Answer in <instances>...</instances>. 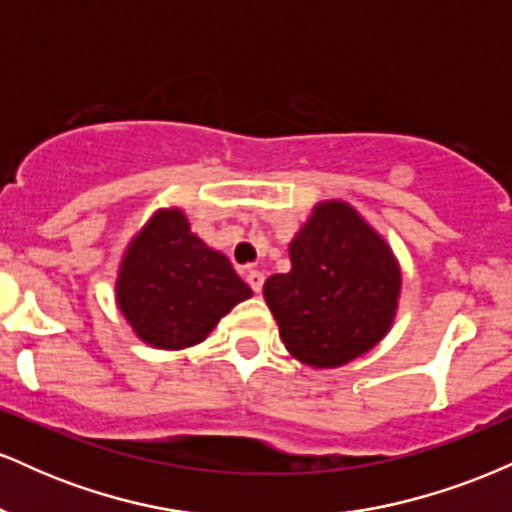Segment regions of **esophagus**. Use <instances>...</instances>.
I'll use <instances>...</instances> for the list:
<instances>
[{
  "instance_id": "1",
  "label": "esophagus",
  "mask_w": 512,
  "mask_h": 512,
  "mask_svg": "<svg viewBox=\"0 0 512 512\" xmlns=\"http://www.w3.org/2000/svg\"><path fill=\"white\" fill-rule=\"evenodd\" d=\"M245 281H248V286L255 293L262 291L264 286V274L260 272V269H248V274H245Z\"/></svg>"
}]
</instances>
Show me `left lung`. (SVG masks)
<instances>
[{
	"label": "left lung",
	"instance_id": "left-lung-1",
	"mask_svg": "<svg viewBox=\"0 0 512 512\" xmlns=\"http://www.w3.org/2000/svg\"><path fill=\"white\" fill-rule=\"evenodd\" d=\"M289 252L291 272L269 276L264 298L298 361L342 366L385 337L402 284L399 267L349 204H320Z\"/></svg>",
	"mask_w": 512,
	"mask_h": 512
}]
</instances>
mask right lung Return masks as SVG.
Returning <instances> with one entry per match:
<instances>
[{"label": "right lung", "instance_id": "obj_1", "mask_svg": "<svg viewBox=\"0 0 512 512\" xmlns=\"http://www.w3.org/2000/svg\"><path fill=\"white\" fill-rule=\"evenodd\" d=\"M250 286L221 252L192 236L180 211H158L129 245L117 303L134 332L158 349L199 344Z\"/></svg>", "mask_w": 512, "mask_h": 512}]
</instances>
